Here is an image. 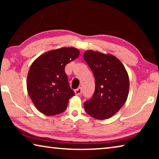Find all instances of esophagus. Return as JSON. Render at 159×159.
<instances>
[{
	"instance_id": "obj_1",
	"label": "esophagus",
	"mask_w": 159,
	"mask_h": 159,
	"mask_svg": "<svg viewBox=\"0 0 159 159\" xmlns=\"http://www.w3.org/2000/svg\"><path fill=\"white\" fill-rule=\"evenodd\" d=\"M81 92H82L81 88H79L74 90V93H75V94H76V95H80Z\"/></svg>"
}]
</instances>
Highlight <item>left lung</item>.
<instances>
[{
	"instance_id": "1",
	"label": "left lung",
	"mask_w": 159,
	"mask_h": 159,
	"mask_svg": "<svg viewBox=\"0 0 159 159\" xmlns=\"http://www.w3.org/2000/svg\"><path fill=\"white\" fill-rule=\"evenodd\" d=\"M83 58L95 79V93L84 103L85 111L96 119L111 118L127 100L130 88L128 72L121 61L111 54L88 50Z\"/></svg>"
}]
</instances>
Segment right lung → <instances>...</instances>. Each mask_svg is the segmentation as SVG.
I'll return each instance as SVG.
<instances>
[{"instance_id": "right-lung-1", "label": "right lung", "mask_w": 159, "mask_h": 159, "mask_svg": "<svg viewBox=\"0 0 159 159\" xmlns=\"http://www.w3.org/2000/svg\"><path fill=\"white\" fill-rule=\"evenodd\" d=\"M79 54L76 48L64 47L42 54L32 63L26 88L40 112L50 116L65 111L75 93L69 85L64 68L79 57Z\"/></svg>"}]
</instances>
